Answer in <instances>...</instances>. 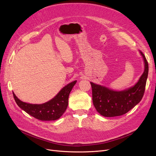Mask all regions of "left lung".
I'll use <instances>...</instances> for the list:
<instances>
[{"mask_svg": "<svg viewBox=\"0 0 156 156\" xmlns=\"http://www.w3.org/2000/svg\"><path fill=\"white\" fill-rule=\"evenodd\" d=\"M140 53L143 57L145 68L144 73L134 87L117 92L90 83L93 104L101 115L105 117L123 115L142 100L148 74V64L144 55L141 51Z\"/></svg>", "mask_w": 156, "mask_h": 156, "instance_id": "8db88e82", "label": "left lung"}]
</instances>
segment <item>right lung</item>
<instances>
[{"instance_id":"1","label":"right lung","mask_w":156,"mask_h":156,"mask_svg":"<svg viewBox=\"0 0 156 156\" xmlns=\"http://www.w3.org/2000/svg\"><path fill=\"white\" fill-rule=\"evenodd\" d=\"M76 82L77 81H75L67 84L54 98L43 104H30L23 102L13 92V95L17 105L35 119L42 121L55 120L60 118L66 110L69 93Z\"/></svg>"}]
</instances>
